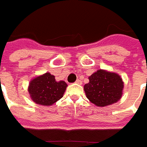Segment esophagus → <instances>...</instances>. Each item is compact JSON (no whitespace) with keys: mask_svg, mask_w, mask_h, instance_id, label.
<instances>
[{"mask_svg":"<svg viewBox=\"0 0 147 147\" xmlns=\"http://www.w3.org/2000/svg\"><path fill=\"white\" fill-rule=\"evenodd\" d=\"M75 83L78 84V85H81V84H82V81H81V80H79V79H78L75 82Z\"/></svg>","mask_w":147,"mask_h":147,"instance_id":"34e87169","label":"esophagus"}]
</instances>
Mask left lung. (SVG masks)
<instances>
[{
    "label": "left lung",
    "mask_w": 147,
    "mask_h": 147,
    "mask_svg": "<svg viewBox=\"0 0 147 147\" xmlns=\"http://www.w3.org/2000/svg\"><path fill=\"white\" fill-rule=\"evenodd\" d=\"M84 86L87 98L97 106H106L122 98L124 84L120 76L112 72L98 69L89 77Z\"/></svg>",
    "instance_id": "obj_1"
}]
</instances>
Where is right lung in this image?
I'll list each match as a JSON object with an SVG mask.
<instances>
[{
  "label": "right lung",
  "instance_id": "1",
  "mask_svg": "<svg viewBox=\"0 0 147 147\" xmlns=\"http://www.w3.org/2000/svg\"><path fill=\"white\" fill-rule=\"evenodd\" d=\"M67 84L64 81L57 82L55 77L45 73L33 78L29 86L30 98L41 106H51L63 97Z\"/></svg>",
  "mask_w": 147,
  "mask_h": 147
}]
</instances>
